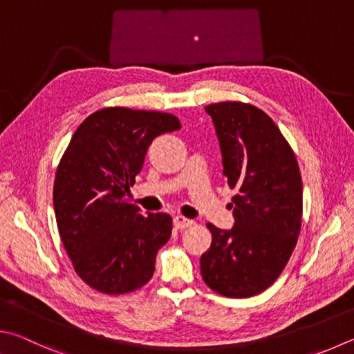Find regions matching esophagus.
<instances>
[{"label": "esophagus", "instance_id": "1", "mask_svg": "<svg viewBox=\"0 0 354 354\" xmlns=\"http://www.w3.org/2000/svg\"><path fill=\"white\" fill-rule=\"evenodd\" d=\"M173 226L176 229H187L190 226H194V221L189 220V218H184V216H175L173 218Z\"/></svg>", "mask_w": 354, "mask_h": 354}]
</instances>
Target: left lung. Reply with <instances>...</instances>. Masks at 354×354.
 <instances>
[{
    "mask_svg": "<svg viewBox=\"0 0 354 354\" xmlns=\"http://www.w3.org/2000/svg\"><path fill=\"white\" fill-rule=\"evenodd\" d=\"M220 142L223 175L232 198L234 227L212 232L201 255V275L226 297L260 294L283 271L301 226V176L279 127L259 108L241 102L205 106Z\"/></svg>",
    "mask_w": 354,
    "mask_h": 354,
    "instance_id": "8db88e82",
    "label": "left lung"
}]
</instances>
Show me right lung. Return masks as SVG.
<instances>
[{
    "mask_svg": "<svg viewBox=\"0 0 354 354\" xmlns=\"http://www.w3.org/2000/svg\"><path fill=\"white\" fill-rule=\"evenodd\" d=\"M179 128L173 114L115 106L88 115L71 138L54 181L57 226L75 272L100 292L151 279L171 216H144L127 196L153 139Z\"/></svg>",
    "mask_w": 354,
    "mask_h": 354,
    "instance_id": "1",
    "label": "right lung"
}]
</instances>
